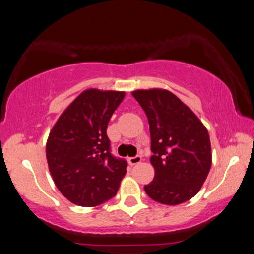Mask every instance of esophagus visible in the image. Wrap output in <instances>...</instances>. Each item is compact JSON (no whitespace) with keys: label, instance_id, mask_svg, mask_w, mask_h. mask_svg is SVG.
Segmentation results:
<instances>
[{"label":"esophagus","instance_id":"esophagus-1","mask_svg":"<svg viewBox=\"0 0 254 254\" xmlns=\"http://www.w3.org/2000/svg\"><path fill=\"white\" fill-rule=\"evenodd\" d=\"M127 162H128V164H130V166H134V164L141 162V156L140 155H135V156H133V158H128Z\"/></svg>","mask_w":254,"mask_h":254}]
</instances>
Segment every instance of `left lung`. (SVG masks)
Returning a JSON list of instances; mask_svg holds the SVG:
<instances>
[{"instance_id":"left-lung-1","label":"left lung","mask_w":254,"mask_h":254,"mask_svg":"<svg viewBox=\"0 0 254 254\" xmlns=\"http://www.w3.org/2000/svg\"><path fill=\"white\" fill-rule=\"evenodd\" d=\"M132 95L144 109L151 132L155 175L145 192L164 205L188 201L201 189L212 166L208 131L169 91L137 90Z\"/></svg>"}]
</instances>
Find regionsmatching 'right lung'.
I'll list each match as a JSON object with an SVG mask.
<instances>
[{
    "label": "right lung",
    "instance_id": "1",
    "mask_svg": "<svg viewBox=\"0 0 254 254\" xmlns=\"http://www.w3.org/2000/svg\"><path fill=\"white\" fill-rule=\"evenodd\" d=\"M126 93L90 88L73 100L53 127L46 145L49 171L74 205L94 207L117 193L126 160L110 153L107 127Z\"/></svg>",
    "mask_w": 254,
    "mask_h": 254
}]
</instances>
